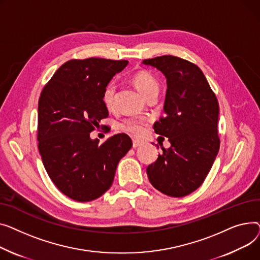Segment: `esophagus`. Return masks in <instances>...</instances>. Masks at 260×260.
Masks as SVG:
<instances>
[{"mask_svg": "<svg viewBox=\"0 0 260 260\" xmlns=\"http://www.w3.org/2000/svg\"><path fill=\"white\" fill-rule=\"evenodd\" d=\"M142 145H143V143L140 142V141H137V140H133V141H132V147H133V148H139V147H141Z\"/></svg>", "mask_w": 260, "mask_h": 260, "instance_id": "obj_1", "label": "esophagus"}]
</instances>
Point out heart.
Listing matches in <instances>:
<instances>
[{
    "label": "heart",
    "instance_id": "b5f03b06",
    "mask_svg": "<svg viewBox=\"0 0 260 260\" xmlns=\"http://www.w3.org/2000/svg\"><path fill=\"white\" fill-rule=\"evenodd\" d=\"M132 83L144 98H147L151 93L158 92L159 90V85L157 80L155 79V76L148 71L143 70L135 73L132 76ZM114 94H115V86L113 84L107 85L103 92V102L107 108H111L113 106ZM144 127H145L144 121L141 119H135V118L127 119L123 124H121V129H124L125 131L136 136L143 134Z\"/></svg>",
    "mask_w": 260,
    "mask_h": 260
}]
</instances>
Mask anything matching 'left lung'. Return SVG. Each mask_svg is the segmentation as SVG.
Instances as JSON below:
<instances>
[{"instance_id":"left-lung-1","label":"left lung","mask_w":260,"mask_h":260,"mask_svg":"<svg viewBox=\"0 0 260 260\" xmlns=\"http://www.w3.org/2000/svg\"><path fill=\"white\" fill-rule=\"evenodd\" d=\"M167 79L165 116L154 124L156 134L169 139L156 161L147 168L155 189L172 196H186L200 188L219 150V106L206 76L195 64L173 55L144 59Z\"/></svg>"}]
</instances>
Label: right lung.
<instances>
[{
  "label": "right lung",
  "instance_id": "add662e5",
  "mask_svg": "<svg viewBox=\"0 0 260 260\" xmlns=\"http://www.w3.org/2000/svg\"><path fill=\"white\" fill-rule=\"evenodd\" d=\"M128 60L70 59L45 85L38 107L39 151L57 189L76 202H91L108 190L118 161L132 147L125 133L102 145L90 132L108 116L103 92Z\"/></svg>",
  "mask_w": 260,
  "mask_h": 260
}]
</instances>
